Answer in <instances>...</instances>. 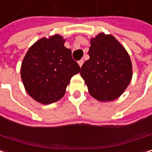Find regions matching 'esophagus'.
I'll return each instance as SVG.
<instances>
[{"label":"esophagus","mask_w":152,"mask_h":152,"mask_svg":"<svg viewBox=\"0 0 152 152\" xmlns=\"http://www.w3.org/2000/svg\"><path fill=\"white\" fill-rule=\"evenodd\" d=\"M78 63H79L80 66L81 67V66H82V65H83V63H84V59H80V61H79Z\"/></svg>","instance_id":"34e87169"}]
</instances>
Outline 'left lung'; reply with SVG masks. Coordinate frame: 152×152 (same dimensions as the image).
<instances>
[{
    "label": "left lung",
    "instance_id": "8db88e82",
    "mask_svg": "<svg viewBox=\"0 0 152 152\" xmlns=\"http://www.w3.org/2000/svg\"><path fill=\"white\" fill-rule=\"evenodd\" d=\"M90 58L81 66L89 94L98 101L118 98L132 78L130 58L124 47L112 36L101 33L91 39Z\"/></svg>",
    "mask_w": 152,
    "mask_h": 152
}]
</instances>
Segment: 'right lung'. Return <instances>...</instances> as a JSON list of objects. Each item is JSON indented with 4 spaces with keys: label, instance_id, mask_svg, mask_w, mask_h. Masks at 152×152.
I'll return each instance as SVG.
<instances>
[{
    "label": "right lung",
    "instance_id": "obj_1",
    "mask_svg": "<svg viewBox=\"0 0 152 152\" xmlns=\"http://www.w3.org/2000/svg\"><path fill=\"white\" fill-rule=\"evenodd\" d=\"M59 35L41 38L28 49L21 67V76L28 94L37 102L50 104L61 99L71 78L80 67L64 46Z\"/></svg>",
    "mask_w": 152,
    "mask_h": 152
}]
</instances>
